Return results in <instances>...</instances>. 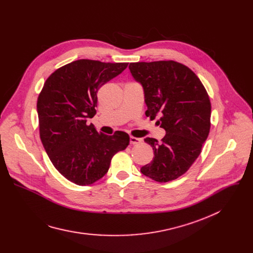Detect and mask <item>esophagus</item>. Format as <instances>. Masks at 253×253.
Here are the masks:
<instances>
[{
  "instance_id": "1",
  "label": "esophagus",
  "mask_w": 253,
  "mask_h": 253,
  "mask_svg": "<svg viewBox=\"0 0 253 253\" xmlns=\"http://www.w3.org/2000/svg\"><path fill=\"white\" fill-rule=\"evenodd\" d=\"M141 142H142L141 138H137L133 136L130 137V144H132V145H138V144H140Z\"/></svg>"
}]
</instances>
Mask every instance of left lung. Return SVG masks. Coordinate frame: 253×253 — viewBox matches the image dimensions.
I'll list each match as a JSON object with an SVG mask.
<instances>
[{"label":"left lung","mask_w":253,"mask_h":253,"mask_svg":"<svg viewBox=\"0 0 253 253\" xmlns=\"http://www.w3.org/2000/svg\"><path fill=\"white\" fill-rule=\"evenodd\" d=\"M129 70L141 84L145 112L166 132L161 142L144 139L153 148L151 163L142 174L157 182H168L184 174L201 152L210 130L211 104L199 78L174 61L130 63Z\"/></svg>","instance_id":"8db88e82"}]
</instances>
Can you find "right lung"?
Masks as SVG:
<instances>
[{
  "label": "right lung",
  "mask_w": 253,
  "mask_h": 253,
  "mask_svg": "<svg viewBox=\"0 0 253 253\" xmlns=\"http://www.w3.org/2000/svg\"><path fill=\"white\" fill-rule=\"evenodd\" d=\"M128 63L78 60L46 80L38 97L37 112L43 146L55 168L71 182L89 185L101 179L112 157L129 145V135H106L88 125L96 114L97 92Z\"/></svg>",
  "instance_id": "1"
}]
</instances>
